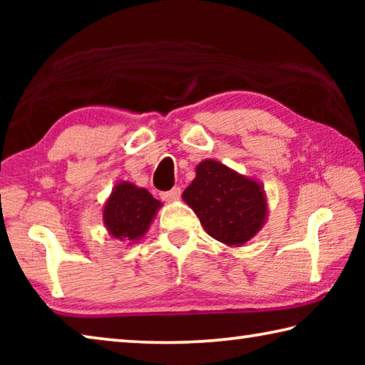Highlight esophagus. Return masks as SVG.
Here are the masks:
<instances>
[{
    "label": "esophagus",
    "mask_w": 365,
    "mask_h": 365,
    "mask_svg": "<svg viewBox=\"0 0 365 365\" xmlns=\"http://www.w3.org/2000/svg\"><path fill=\"white\" fill-rule=\"evenodd\" d=\"M180 193H182L180 187H174L170 191H164V193H160V197H163L164 201L172 202V201H177L178 197H180Z\"/></svg>",
    "instance_id": "esophagus-1"
}]
</instances>
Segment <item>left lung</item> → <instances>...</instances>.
<instances>
[{
    "label": "left lung",
    "mask_w": 365,
    "mask_h": 365,
    "mask_svg": "<svg viewBox=\"0 0 365 365\" xmlns=\"http://www.w3.org/2000/svg\"><path fill=\"white\" fill-rule=\"evenodd\" d=\"M182 197L207 235L227 246L248 243L267 219L262 185L214 159L196 165L195 180Z\"/></svg>",
    "instance_id": "8db88e82"
}]
</instances>
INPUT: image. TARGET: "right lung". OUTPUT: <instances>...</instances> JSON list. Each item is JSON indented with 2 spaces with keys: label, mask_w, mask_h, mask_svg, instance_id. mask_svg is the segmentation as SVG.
I'll use <instances>...</instances> for the list:
<instances>
[{
  "label": "right lung",
  "mask_w": 365,
  "mask_h": 365,
  "mask_svg": "<svg viewBox=\"0 0 365 365\" xmlns=\"http://www.w3.org/2000/svg\"><path fill=\"white\" fill-rule=\"evenodd\" d=\"M163 202L154 200L146 188L119 182L103 207V222L110 237L122 243H137L148 232Z\"/></svg>",
  "instance_id": "1"
}]
</instances>
